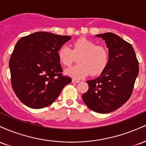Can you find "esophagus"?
<instances>
[{
  "label": "esophagus",
  "mask_w": 146,
  "mask_h": 146,
  "mask_svg": "<svg viewBox=\"0 0 146 146\" xmlns=\"http://www.w3.org/2000/svg\"><path fill=\"white\" fill-rule=\"evenodd\" d=\"M80 82V80H75V79H73V80H72V82L73 83H79Z\"/></svg>",
  "instance_id": "34e87169"
}]
</instances>
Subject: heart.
I'll return each instance as SVG.
<instances>
[{
	"label": "heart",
	"instance_id": "b5f03b06",
	"mask_svg": "<svg viewBox=\"0 0 146 146\" xmlns=\"http://www.w3.org/2000/svg\"><path fill=\"white\" fill-rule=\"evenodd\" d=\"M58 58L62 64L70 66L78 57L79 64L68 68L66 73L74 78H82L91 73L100 75L109 62V52L103 45H97L85 38H79L72 43L71 48L64 44L58 49Z\"/></svg>",
	"mask_w": 146,
	"mask_h": 146
}]
</instances>
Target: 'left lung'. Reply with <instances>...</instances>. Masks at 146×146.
Here are the masks:
<instances>
[{"label":"left lung","instance_id":"1","mask_svg":"<svg viewBox=\"0 0 146 146\" xmlns=\"http://www.w3.org/2000/svg\"><path fill=\"white\" fill-rule=\"evenodd\" d=\"M104 40L109 62L100 77L88 80L82 99L90 110L108 113L121 106L131 96L139 73V62L132 45L113 33L96 35Z\"/></svg>","mask_w":146,"mask_h":146}]
</instances>
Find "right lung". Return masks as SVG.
Returning <instances> with one entry per match:
<instances>
[{"mask_svg": "<svg viewBox=\"0 0 146 146\" xmlns=\"http://www.w3.org/2000/svg\"><path fill=\"white\" fill-rule=\"evenodd\" d=\"M71 36L39 31L21 38L9 59L11 84L27 106L39 109L51 105L72 80L63 75L58 49Z\"/></svg>", "mask_w": 146, "mask_h": 146, "instance_id": "1", "label": "right lung"}]
</instances>
